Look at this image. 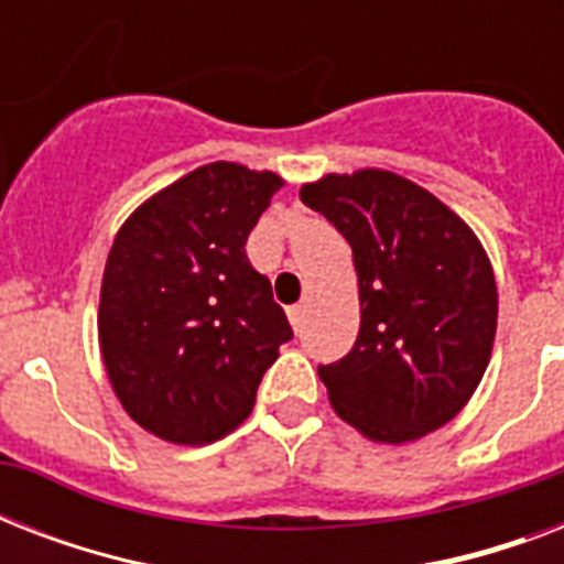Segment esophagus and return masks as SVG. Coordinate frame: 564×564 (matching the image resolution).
I'll list each match as a JSON object with an SVG mask.
<instances>
[{"mask_svg":"<svg viewBox=\"0 0 564 564\" xmlns=\"http://www.w3.org/2000/svg\"><path fill=\"white\" fill-rule=\"evenodd\" d=\"M304 313H307V310L301 307H290L286 310V316H290V325H292V330H295V334H301V330H304Z\"/></svg>","mask_w":564,"mask_h":564,"instance_id":"34e87169","label":"esophagus"}]
</instances>
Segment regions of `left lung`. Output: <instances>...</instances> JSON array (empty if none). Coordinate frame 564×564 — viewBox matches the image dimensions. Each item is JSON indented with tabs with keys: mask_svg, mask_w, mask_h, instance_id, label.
I'll return each mask as SVG.
<instances>
[{
	"mask_svg": "<svg viewBox=\"0 0 564 564\" xmlns=\"http://www.w3.org/2000/svg\"><path fill=\"white\" fill-rule=\"evenodd\" d=\"M301 202L348 239L360 334L318 366L336 415L380 445L445 427L471 401L498 330L489 254L445 202L386 170L325 175Z\"/></svg>",
	"mask_w": 564,
	"mask_h": 564,
	"instance_id": "8db88e82",
	"label": "left lung"
}]
</instances>
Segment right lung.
<instances>
[{"mask_svg": "<svg viewBox=\"0 0 564 564\" xmlns=\"http://www.w3.org/2000/svg\"><path fill=\"white\" fill-rule=\"evenodd\" d=\"M281 175L204 163L145 198L110 246L99 348L122 410L172 445H210L251 415L292 339L246 239Z\"/></svg>", "mask_w": 564, "mask_h": 564, "instance_id": "right-lung-1", "label": "right lung"}]
</instances>
